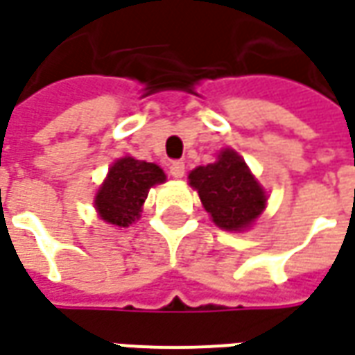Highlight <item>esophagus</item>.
I'll use <instances>...</instances> for the list:
<instances>
[{
    "label": "esophagus",
    "instance_id": "1",
    "mask_svg": "<svg viewBox=\"0 0 355 355\" xmlns=\"http://www.w3.org/2000/svg\"><path fill=\"white\" fill-rule=\"evenodd\" d=\"M169 173L171 177L182 178L184 177V163H182V161H173L169 165Z\"/></svg>",
    "mask_w": 355,
    "mask_h": 355
}]
</instances>
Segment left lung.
<instances>
[{"label":"left lung","instance_id":"left-lung-1","mask_svg":"<svg viewBox=\"0 0 355 355\" xmlns=\"http://www.w3.org/2000/svg\"><path fill=\"white\" fill-rule=\"evenodd\" d=\"M190 186L198 190L205 211L223 230H246L267 205V194L246 161L234 150L225 148L205 167H196L188 175Z\"/></svg>","mask_w":355,"mask_h":355}]
</instances>
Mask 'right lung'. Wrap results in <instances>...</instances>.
<instances>
[{
  "mask_svg": "<svg viewBox=\"0 0 355 355\" xmlns=\"http://www.w3.org/2000/svg\"><path fill=\"white\" fill-rule=\"evenodd\" d=\"M165 182V173L155 163L135 159L130 155L117 159L94 198L96 211L109 225L128 227L142 211L150 188Z\"/></svg>",
  "mask_w": 355,
  "mask_h": 355,
  "instance_id": "obj_1",
  "label": "right lung"
}]
</instances>
